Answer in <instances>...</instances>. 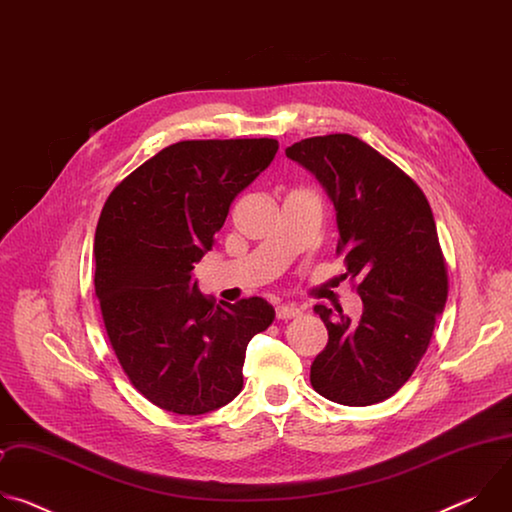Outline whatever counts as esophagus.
Segmentation results:
<instances>
[{
  "label": "esophagus",
  "mask_w": 512,
  "mask_h": 512,
  "mask_svg": "<svg viewBox=\"0 0 512 512\" xmlns=\"http://www.w3.org/2000/svg\"><path fill=\"white\" fill-rule=\"evenodd\" d=\"M302 314V310L298 306H279L275 310L277 320H291V318H298Z\"/></svg>",
  "instance_id": "34e87169"
}]
</instances>
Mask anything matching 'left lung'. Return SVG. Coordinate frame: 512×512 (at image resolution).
<instances>
[{"mask_svg":"<svg viewBox=\"0 0 512 512\" xmlns=\"http://www.w3.org/2000/svg\"><path fill=\"white\" fill-rule=\"evenodd\" d=\"M285 156L326 188L340 233L336 253L362 300L358 322L314 308L328 344L312 362L310 383L340 405L381 403L417 369L448 300L431 206L411 176L354 135L308 137Z\"/></svg>","mask_w":512,"mask_h":512,"instance_id":"obj_1","label":"left lung"}]
</instances>
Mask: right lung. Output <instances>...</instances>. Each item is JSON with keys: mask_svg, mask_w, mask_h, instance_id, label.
Returning a JSON list of instances; mask_svg holds the SVG:
<instances>
[{"mask_svg": "<svg viewBox=\"0 0 512 512\" xmlns=\"http://www.w3.org/2000/svg\"><path fill=\"white\" fill-rule=\"evenodd\" d=\"M277 139H186L109 194L95 233V294L129 383L156 407L202 415L243 389L249 340L275 310L216 304L192 281L231 202L275 158Z\"/></svg>", "mask_w": 512, "mask_h": 512, "instance_id": "add662e5", "label": "right lung"}]
</instances>
